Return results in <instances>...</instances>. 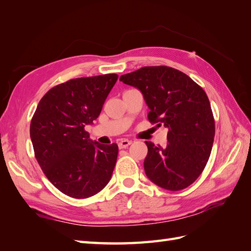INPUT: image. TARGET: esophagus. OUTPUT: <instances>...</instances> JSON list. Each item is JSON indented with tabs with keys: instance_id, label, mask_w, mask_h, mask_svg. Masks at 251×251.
Instances as JSON below:
<instances>
[{
	"instance_id": "esophagus-1",
	"label": "esophagus",
	"mask_w": 251,
	"mask_h": 251,
	"mask_svg": "<svg viewBox=\"0 0 251 251\" xmlns=\"http://www.w3.org/2000/svg\"><path fill=\"white\" fill-rule=\"evenodd\" d=\"M132 144L131 141H127V140H121L119 143H118V147L120 149H124V148H126L127 146H130V145Z\"/></svg>"
}]
</instances>
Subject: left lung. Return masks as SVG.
Instances as JSON below:
<instances>
[{"label": "left lung", "mask_w": 251, "mask_h": 251, "mask_svg": "<svg viewBox=\"0 0 251 251\" xmlns=\"http://www.w3.org/2000/svg\"><path fill=\"white\" fill-rule=\"evenodd\" d=\"M120 81L142 92L150 122L169 129L164 148L145 142L147 177L171 191L190 186L203 172L214 143L215 120L205 91L188 75L169 66H145L121 75Z\"/></svg>", "instance_id": "8db88e82"}]
</instances>
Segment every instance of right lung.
<instances>
[{"label":"right lung","instance_id":"1","mask_svg":"<svg viewBox=\"0 0 251 251\" xmlns=\"http://www.w3.org/2000/svg\"><path fill=\"white\" fill-rule=\"evenodd\" d=\"M118 75L71 79L42 98L31 120L30 136L44 174L59 190L75 199L100 192L110 180L118 146L92 141V125Z\"/></svg>","mask_w":251,"mask_h":251}]
</instances>
